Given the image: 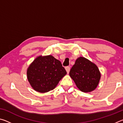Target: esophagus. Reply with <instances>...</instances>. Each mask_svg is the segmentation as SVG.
I'll return each instance as SVG.
<instances>
[{
    "label": "esophagus",
    "mask_w": 123,
    "mask_h": 123,
    "mask_svg": "<svg viewBox=\"0 0 123 123\" xmlns=\"http://www.w3.org/2000/svg\"><path fill=\"white\" fill-rule=\"evenodd\" d=\"M65 69H66V70L67 73L68 74L69 73V71H70V67H68V66L66 67L65 68Z\"/></svg>",
    "instance_id": "obj_1"
}]
</instances>
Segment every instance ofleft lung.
Wrapping results in <instances>:
<instances>
[{"instance_id":"8db88e82","label":"left lung","mask_w":123,"mask_h":123,"mask_svg":"<svg viewBox=\"0 0 123 123\" xmlns=\"http://www.w3.org/2000/svg\"><path fill=\"white\" fill-rule=\"evenodd\" d=\"M69 75L79 90L85 93L94 91L101 78L100 72L96 64L84 57L76 60L70 70Z\"/></svg>"}]
</instances>
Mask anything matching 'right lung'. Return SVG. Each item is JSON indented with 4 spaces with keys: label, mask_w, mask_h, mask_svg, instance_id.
Returning <instances> with one entry per match:
<instances>
[{
    "label": "right lung",
    "mask_w": 123,
    "mask_h": 123,
    "mask_svg": "<svg viewBox=\"0 0 123 123\" xmlns=\"http://www.w3.org/2000/svg\"><path fill=\"white\" fill-rule=\"evenodd\" d=\"M67 74L61 62L52 55L39 56L27 69V78L35 91L46 93L55 88Z\"/></svg>",
    "instance_id": "add662e5"
}]
</instances>
